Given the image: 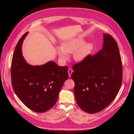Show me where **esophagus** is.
<instances>
[{"instance_id": "1", "label": "esophagus", "mask_w": 134, "mask_h": 134, "mask_svg": "<svg viewBox=\"0 0 134 134\" xmlns=\"http://www.w3.org/2000/svg\"><path fill=\"white\" fill-rule=\"evenodd\" d=\"M73 72V70H72L71 68H69L68 69V74H69V76H70L71 75V73Z\"/></svg>"}]
</instances>
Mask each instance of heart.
<instances>
[{
	"mask_svg": "<svg viewBox=\"0 0 134 134\" xmlns=\"http://www.w3.org/2000/svg\"><path fill=\"white\" fill-rule=\"evenodd\" d=\"M93 49V44L91 43L84 44L82 38H74L63 43L62 47L58 48V51L60 58L66 60L68 54L73 53L74 58L76 61H82L90 55Z\"/></svg>",
	"mask_w": 134,
	"mask_h": 134,
	"instance_id": "b5f03b06",
	"label": "heart"
}]
</instances>
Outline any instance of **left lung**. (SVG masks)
<instances>
[{
	"instance_id": "8db88e82",
	"label": "left lung",
	"mask_w": 134,
	"mask_h": 134,
	"mask_svg": "<svg viewBox=\"0 0 134 134\" xmlns=\"http://www.w3.org/2000/svg\"><path fill=\"white\" fill-rule=\"evenodd\" d=\"M103 48L72 66L71 78L77 104L85 112L102 111L115 99L122 81V64L117 43L104 34Z\"/></svg>"
}]
</instances>
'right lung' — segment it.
I'll list each match as a JSON object with an SVG mask.
<instances>
[{
	"instance_id": "add662e5",
	"label": "right lung",
	"mask_w": 134,
	"mask_h": 134,
	"mask_svg": "<svg viewBox=\"0 0 134 134\" xmlns=\"http://www.w3.org/2000/svg\"><path fill=\"white\" fill-rule=\"evenodd\" d=\"M28 32L19 39L11 64V81L19 99L28 108L44 112L53 107L65 81L68 79V67L59 66L53 62L41 66L26 63L21 47Z\"/></svg>"
}]
</instances>
